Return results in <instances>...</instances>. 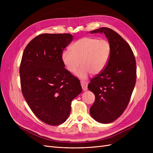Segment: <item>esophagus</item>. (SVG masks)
<instances>
[{
    "label": "esophagus",
    "mask_w": 153,
    "mask_h": 153,
    "mask_svg": "<svg viewBox=\"0 0 153 153\" xmlns=\"http://www.w3.org/2000/svg\"><path fill=\"white\" fill-rule=\"evenodd\" d=\"M80 83H81V85H82L83 91H87V90L88 83L85 81H81Z\"/></svg>",
    "instance_id": "1"
}]
</instances>
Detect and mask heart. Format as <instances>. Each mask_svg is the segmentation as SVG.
Listing matches in <instances>:
<instances>
[{
    "instance_id": "1",
    "label": "heart",
    "mask_w": 153,
    "mask_h": 153,
    "mask_svg": "<svg viewBox=\"0 0 153 153\" xmlns=\"http://www.w3.org/2000/svg\"><path fill=\"white\" fill-rule=\"evenodd\" d=\"M112 52L110 43L107 40H100L92 37H85L74 43L70 51L62 53L61 59L64 66L70 73H77L78 76L85 78L91 73L98 75L107 65Z\"/></svg>"
}]
</instances>
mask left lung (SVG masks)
<instances>
[{
	"instance_id": "8db88e82",
	"label": "left lung",
	"mask_w": 153,
	"mask_h": 153,
	"mask_svg": "<svg viewBox=\"0 0 153 153\" xmlns=\"http://www.w3.org/2000/svg\"><path fill=\"white\" fill-rule=\"evenodd\" d=\"M91 33H104L112 48L107 65L88 85L95 95L91 117L108 124L121 116L130 100L137 78L135 58L126 41L112 29L101 27Z\"/></svg>"
}]
</instances>
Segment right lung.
Here are the masks:
<instances>
[{"label":"right lung","mask_w":153,"mask_h":153,"mask_svg":"<svg viewBox=\"0 0 153 153\" xmlns=\"http://www.w3.org/2000/svg\"><path fill=\"white\" fill-rule=\"evenodd\" d=\"M70 34H42L31 40L22 55L20 76L22 92L36 116L57 126L66 121L72 100L80 94V80L62 62Z\"/></svg>","instance_id":"obj_1"}]
</instances>
